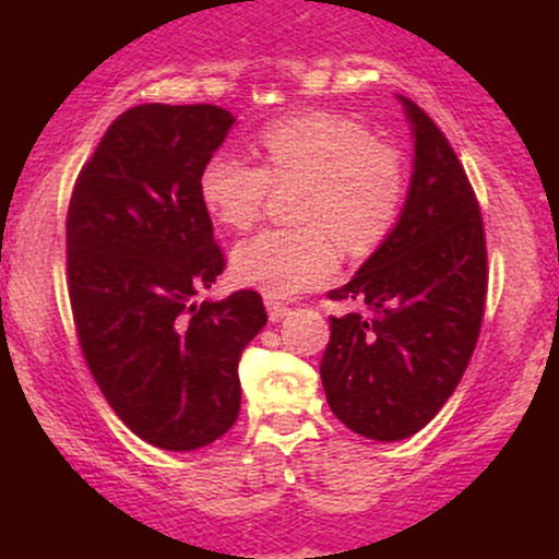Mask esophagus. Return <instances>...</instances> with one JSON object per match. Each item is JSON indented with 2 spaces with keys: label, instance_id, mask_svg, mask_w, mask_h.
I'll use <instances>...</instances> for the list:
<instances>
[{
  "label": "esophagus",
  "instance_id": "34e87169",
  "mask_svg": "<svg viewBox=\"0 0 559 559\" xmlns=\"http://www.w3.org/2000/svg\"><path fill=\"white\" fill-rule=\"evenodd\" d=\"M267 318L273 320V323H278V320H284L288 316V307L284 305V301H275V299H267Z\"/></svg>",
  "mask_w": 559,
  "mask_h": 559
}]
</instances>
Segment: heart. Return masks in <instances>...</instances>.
Returning a JSON list of instances; mask_svg holds the SVG:
<instances>
[{
  "mask_svg": "<svg viewBox=\"0 0 559 559\" xmlns=\"http://www.w3.org/2000/svg\"><path fill=\"white\" fill-rule=\"evenodd\" d=\"M262 168L217 152L199 176L204 207L223 226L247 230L262 217L273 186L301 183L297 228H271L234 249L241 284L292 297L331 278L336 241L346 252L376 249L400 221L407 176L396 150L373 141L346 115L316 110L275 120L260 133Z\"/></svg>",
  "mask_w": 559,
  "mask_h": 559,
  "instance_id": "heart-1",
  "label": "heart"
}]
</instances>
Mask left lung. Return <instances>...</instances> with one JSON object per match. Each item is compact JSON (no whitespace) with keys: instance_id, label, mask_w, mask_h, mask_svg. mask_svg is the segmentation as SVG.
I'll return each mask as SVG.
<instances>
[{"instance_id":"1","label":"left lung","mask_w":559,"mask_h":559,"mask_svg":"<svg viewBox=\"0 0 559 559\" xmlns=\"http://www.w3.org/2000/svg\"><path fill=\"white\" fill-rule=\"evenodd\" d=\"M415 139L404 210L355 278L329 292L370 318H331L320 378L333 415L355 433H418L457 389L484 323L486 239L478 199L439 126L400 96Z\"/></svg>"}]
</instances>
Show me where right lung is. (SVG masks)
<instances>
[{
  "label": "right lung",
  "instance_id": "add662e5",
  "mask_svg": "<svg viewBox=\"0 0 559 559\" xmlns=\"http://www.w3.org/2000/svg\"><path fill=\"white\" fill-rule=\"evenodd\" d=\"M236 118L139 105L112 120L68 207V294L96 386L146 444H213L239 418V357L267 323L252 288L194 301L226 267L199 176Z\"/></svg>",
  "mask_w": 559,
  "mask_h": 559
}]
</instances>
